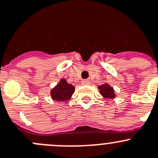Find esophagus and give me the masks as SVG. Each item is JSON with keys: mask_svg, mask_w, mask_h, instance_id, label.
<instances>
[{"mask_svg": "<svg viewBox=\"0 0 158 158\" xmlns=\"http://www.w3.org/2000/svg\"><path fill=\"white\" fill-rule=\"evenodd\" d=\"M81 83H82V85H89V81H88V80H82Z\"/></svg>", "mask_w": 158, "mask_h": 158, "instance_id": "34e87169", "label": "esophagus"}]
</instances>
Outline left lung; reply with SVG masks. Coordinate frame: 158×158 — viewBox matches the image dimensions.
<instances>
[{
	"label": "left lung",
	"mask_w": 158,
	"mask_h": 158,
	"mask_svg": "<svg viewBox=\"0 0 158 158\" xmlns=\"http://www.w3.org/2000/svg\"><path fill=\"white\" fill-rule=\"evenodd\" d=\"M99 89L101 95L105 97V98H111V99H114V97H115L114 89L109 85H107V84H104V85L99 86Z\"/></svg>",
	"instance_id": "obj_1"
}]
</instances>
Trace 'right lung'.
I'll return each mask as SVG.
<instances>
[{"instance_id": "right-lung-1", "label": "right lung", "mask_w": 158, "mask_h": 158, "mask_svg": "<svg viewBox=\"0 0 158 158\" xmlns=\"http://www.w3.org/2000/svg\"><path fill=\"white\" fill-rule=\"evenodd\" d=\"M74 92V87L68 84L65 80H61L59 85L52 91L51 95L53 99L57 101L68 100Z\"/></svg>"}]
</instances>
